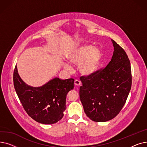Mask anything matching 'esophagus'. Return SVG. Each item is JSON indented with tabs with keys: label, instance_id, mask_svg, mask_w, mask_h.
<instances>
[{
	"label": "esophagus",
	"instance_id": "esophagus-1",
	"mask_svg": "<svg viewBox=\"0 0 147 147\" xmlns=\"http://www.w3.org/2000/svg\"><path fill=\"white\" fill-rule=\"evenodd\" d=\"M80 84H81V83H80V82L79 81V80H74V84L76 86H80Z\"/></svg>",
	"mask_w": 147,
	"mask_h": 147
}]
</instances>
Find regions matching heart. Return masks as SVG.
Segmentation results:
<instances>
[{"label":"heart","mask_w":147,"mask_h":147,"mask_svg":"<svg viewBox=\"0 0 147 147\" xmlns=\"http://www.w3.org/2000/svg\"><path fill=\"white\" fill-rule=\"evenodd\" d=\"M101 58V51L89 45L76 46L66 54L67 61L72 65H78L79 71L84 77L92 76L97 71ZM64 67L68 70L72 69L67 63Z\"/></svg>","instance_id":"heart-1"}]
</instances>
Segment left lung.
<instances>
[{
	"mask_svg": "<svg viewBox=\"0 0 147 147\" xmlns=\"http://www.w3.org/2000/svg\"><path fill=\"white\" fill-rule=\"evenodd\" d=\"M111 61L90 77H81L79 94L84 111L92 121L114 119L124 106L132 85L130 61L126 52L112 40Z\"/></svg>",
	"mask_w": 147,
	"mask_h": 147,
	"instance_id": "1",
	"label": "left lung"
}]
</instances>
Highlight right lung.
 Returning <instances> with one entry per match:
<instances>
[{
	"mask_svg": "<svg viewBox=\"0 0 147 147\" xmlns=\"http://www.w3.org/2000/svg\"><path fill=\"white\" fill-rule=\"evenodd\" d=\"M13 78L15 91L29 116L45 125L53 124L63 117L67 95L74 88L73 79L55 78L42 86H31L21 79L17 65Z\"/></svg>",
	"mask_w": 147,
	"mask_h": 147,
	"instance_id": "right-lung-1",
	"label": "right lung"
}]
</instances>
